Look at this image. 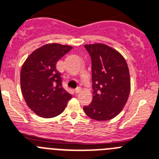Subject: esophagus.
Here are the masks:
<instances>
[{
  "label": "esophagus",
  "mask_w": 159,
  "mask_h": 159,
  "mask_svg": "<svg viewBox=\"0 0 159 159\" xmlns=\"http://www.w3.org/2000/svg\"><path fill=\"white\" fill-rule=\"evenodd\" d=\"M82 91V89H81V87H77V89H75V93L76 94H79L80 92Z\"/></svg>",
  "instance_id": "esophagus-1"
}]
</instances>
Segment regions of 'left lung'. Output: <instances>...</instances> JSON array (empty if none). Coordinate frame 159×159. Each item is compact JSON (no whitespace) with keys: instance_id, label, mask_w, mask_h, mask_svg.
<instances>
[{"instance_id":"obj_1","label":"left lung","mask_w":159,"mask_h":159,"mask_svg":"<svg viewBox=\"0 0 159 159\" xmlns=\"http://www.w3.org/2000/svg\"><path fill=\"white\" fill-rule=\"evenodd\" d=\"M91 58L93 99L83 110L93 120L105 121L123 110L130 93L128 65L122 55L102 43L84 45Z\"/></svg>"}]
</instances>
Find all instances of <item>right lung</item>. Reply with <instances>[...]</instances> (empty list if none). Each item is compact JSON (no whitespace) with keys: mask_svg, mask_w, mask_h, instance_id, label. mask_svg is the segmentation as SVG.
<instances>
[{"mask_svg":"<svg viewBox=\"0 0 159 159\" xmlns=\"http://www.w3.org/2000/svg\"><path fill=\"white\" fill-rule=\"evenodd\" d=\"M72 49L68 45L48 43L34 51L24 62L20 82L27 106L43 118H52L64 111L72 98L62 86L57 61Z\"/></svg>","mask_w":159,"mask_h":159,"instance_id":"obj_1","label":"right lung"}]
</instances>
